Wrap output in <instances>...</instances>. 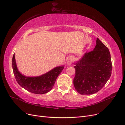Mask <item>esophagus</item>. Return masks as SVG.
I'll return each mask as SVG.
<instances>
[{"label":"esophagus","instance_id":"esophagus-1","mask_svg":"<svg viewBox=\"0 0 125 125\" xmlns=\"http://www.w3.org/2000/svg\"><path fill=\"white\" fill-rule=\"evenodd\" d=\"M73 63V59L72 58H70L68 59V61H67V65H70L72 64V63Z\"/></svg>","mask_w":125,"mask_h":125}]
</instances>
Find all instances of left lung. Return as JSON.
Instances as JSON below:
<instances>
[{
	"instance_id": "obj_1",
	"label": "left lung",
	"mask_w": 125,
	"mask_h": 125,
	"mask_svg": "<svg viewBox=\"0 0 125 125\" xmlns=\"http://www.w3.org/2000/svg\"><path fill=\"white\" fill-rule=\"evenodd\" d=\"M93 51L86 52L75 63L73 85L81 94H92L100 90L111 75L112 62L109 50L96 39Z\"/></svg>"
}]
</instances>
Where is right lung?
<instances>
[{
	"mask_svg": "<svg viewBox=\"0 0 125 125\" xmlns=\"http://www.w3.org/2000/svg\"><path fill=\"white\" fill-rule=\"evenodd\" d=\"M64 67H56L39 77H26L18 71L16 64L15 54L12 59L13 70L17 83L22 88L35 94H44L49 92L52 88L57 77L61 73Z\"/></svg>",
	"mask_w": 125,
	"mask_h": 125,
	"instance_id": "1",
	"label": "right lung"
}]
</instances>
